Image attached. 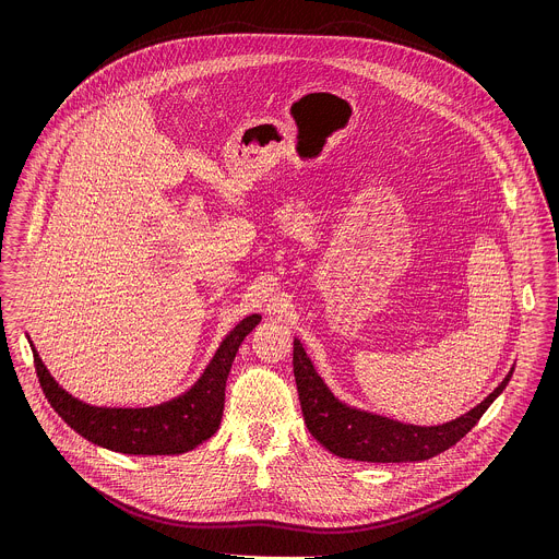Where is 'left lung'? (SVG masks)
<instances>
[{"label": "left lung", "instance_id": "8db88e82", "mask_svg": "<svg viewBox=\"0 0 559 559\" xmlns=\"http://www.w3.org/2000/svg\"><path fill=\"white\" fill-rule=\"evenodd\" d=\"M293 372L304 421L326 451L354 461L402 463L426 461L454 447L506 390L513 369L507 372L501 385L488 399L481 400L476 408L454 421L431 427L400 424L388 417L349 408L324 385L299 340L293 342Z\"/></svg>", "mask_w": 559, "mask_h": 559}]
</instances>
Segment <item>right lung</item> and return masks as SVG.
I'll return each instance as SVG.
<instances>
[{
	"mask_svg": "<svg viewBox=\"0 0 559 559\" xmlns=\"http://www.w3.org/2000/svg\"><path fill=\"white\" fill-rule=\"evenodd\" d=\"M262 320H240L217 347L210 367L185 396L151 408H100L67 394L33 349L39 385L53 411L85 440L123 454H182L197 449L217 431L224 413V390L242 340Z\"/></svg>",
	"mask_w": 559,
	"mask_h": 559,
	"instance_id": "add662e5",
	"label": "right lung"
}]
</instances>
